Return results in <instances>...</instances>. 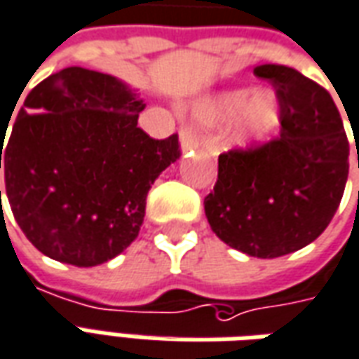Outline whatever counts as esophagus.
<instances>
[{
  "mask_svg": "<svg viewBox=\"0 0 359 359\" xmlns=\"http://www.w3.org/2000/svg\"><path fill=\"white\" fill-rule=\"evenodd\" d=\"M180 145H182V151H194L200 147V140H198L196 132L190 126L180 128Z\"/></svg>",
  "mask_w": 359,
  "mask_h": 359,
  "instance_id": "1",
  "label": "esophagus"
}]
</instances>
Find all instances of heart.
<instances>
[{"instance_id":"obj_1","label":"heart","mask_w":359,"mask_h":359,"mask_svg":"<svg viewBox=\"0 0 359 359\" xmlns=\"http://www.w3.org/2000/svg\"><path fill=\"white\" fill-rule=\"evenodd\" d=\"M250 93L252 91L249 87L219 93L217 97L205 101L200 112L205 120H212V122L237 114L231 128L233 142L235 144L260 142L280 126L282 104L274 93H255L249 100Z\"/></svg>"}]
</instances>
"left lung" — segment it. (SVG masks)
Returning a JSON list of instances; mask_svg holds the SVG:
<instances>
[{"instance_id":"1","label":"left lung","mask_w":359,"mask_h":359,"mask_svg":"<svg viewBox=\"0 0 359 359\" xmlns=\"http://www.w3.org/2000/svg\"><path fill=\"white\" fill-rule=\"evenodd\" d=\"M255 75L272 83L282 104L280 137L219 155L204 210L231 249L276 258L327 229L344 194L350 145L325 87L280 64L257 66Z\"/></svg>"}]
</instances>
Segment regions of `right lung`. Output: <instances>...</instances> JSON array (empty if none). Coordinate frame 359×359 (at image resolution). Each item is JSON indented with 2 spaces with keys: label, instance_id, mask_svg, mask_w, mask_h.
I'll return each instance as SVG.
<instances>
[{
  "label": "right lung",
  "instance_id": "add662e5",
  "mask_svg": "<svg viewBox=\"0 0 359 359\" xmlns=\"http://www.w3.org/2000/svg\"><path fill=\"white\" fill-rule=\"evenodd\" d=\"M144 107L116 77L66 67L27 95L5 147L0 132L7 200L42 255L97 266L136 239L149 188L180 157L177 134L137 128Z\"/></svg>",
  "mask_w": 359,
  "mask_h": 359
}]
</instances>
